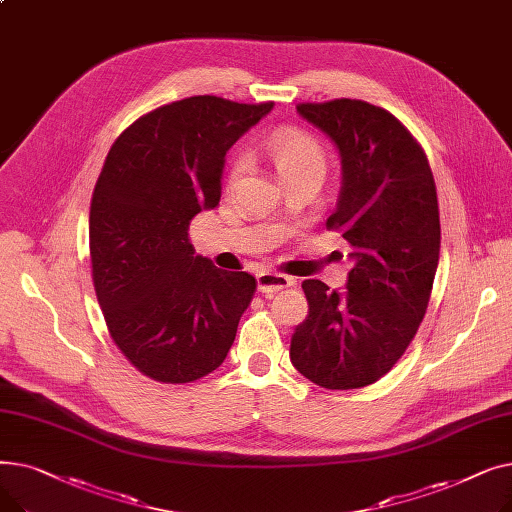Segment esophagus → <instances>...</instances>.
I'll return each instance as SVG.
<instances>
[{
  "mask_svg": "<svg viewBox=\"0 0 512 512\" xmlns=\"http://www.w3.org/2000/svg\"><path fill=\"white\" fill-rule=\"evenodd\" d=\"M294 286V280L284 276V274H276V272H261L257 274V288L263 294H276L284 288Z\"/></svg>",
  "mask_w": 512,
  "mask_h": 512,
  "instance_id": "1",
  "label": "esophagus"
}]
</instances>
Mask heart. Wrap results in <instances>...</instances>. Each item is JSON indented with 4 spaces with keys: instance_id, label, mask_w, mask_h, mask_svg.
I'll list each match as a JSON object with an SVG mask.
<instances>
[{
    "instance_id": "heart-1",
    "label": "heart",
    "mask_w": 512,
    "mask_h": 512,
    "mask_svg": "<svg viewBox=\"0 0 512 512\" xmlns=\"http://www.w3.org/2000/svg\"><path fill=\"white\" fill-rule=\"evenodd\" d=\"M265 151L274 161V166L280 174V178H290L299 174H326L328 155L324 145H321L313 134L301 128H278L270 134V139L265 141ZM247 170V155L236 153L230 161L228 168V182H236L242 172Z\"/></svg>"
}]
</instances>
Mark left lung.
Wrapping results in <instances>:
<instances>
[{"mask_svg": "<svg viewBox=\"0 0 512 512\" xmlns=\"http://www.w3.org/2000/svg\"><path fill=\"white\" fill-rule=\"evenodd\" d=\"M301 118L336 145L342 186L326 226L351 245L346 290L305 280L309 315L290 361L328 390L363 388L415 338L440 259V211L421 145L390 112L359 99L299 103Z\"/></svg>", "mask_w": 512, "mask_h": 512, "instance_id": "left-lung-1", "label": "left lung"}]
</instances>
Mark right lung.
<instances>
[{"label":"right lung","instance_id":"add662e5","mask_svg":"<svg viewBox=\"0 0 512 512\" xmlns=\"http://www.w3.org/2000/svg\"><path fill=\"white\" fill-rule=\"evenodd\" d=\"M272 107L180 99L132 122L105 157L89 215L93 284L116 346L155 382L218 369L251 305L257 280L195 255L188 226L218 207L228 149Z\"/></svg>","mask_w":512,"mask_h":512}]
</instances>
